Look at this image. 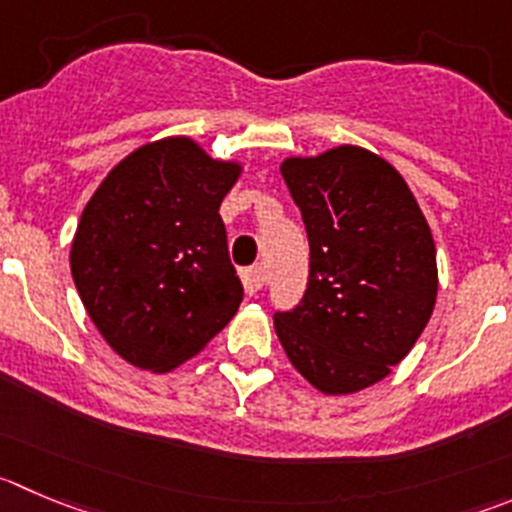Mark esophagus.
Segmentation results:
<instances>
[{
    "label": "esophagus",
    "instance_id": "esophagus-1",
    "mask_svg": "<svg viewBox=\"0 0 512 512\" xmlns=\"http://www.w3.org/2000/svg\"><path fill=\"white\" fill-rule=\"evenodd\" d=\"M241 281H243V289H246L248 294H259L266 284L264 269H261V266H253V269L241 271Z\"/></svg>",
    "mask_w": 512,
    "mask_h": 512
}]
</instances>
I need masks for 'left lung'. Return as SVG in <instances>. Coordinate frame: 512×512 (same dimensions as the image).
<instances>
[{"label": "left lung", "instance_id": "8db88e82", "mask_svg": "<svg viewBox=\"0 0 512 512\" xmlns=\"http://www.w3.org/2000/svg\"><path fill=\"white\" fill-rule=\"evenodd\" d=\"M309 236V284L274 326L296 372L324 394L372 387L410 354L437 299L432 231L384 158L339 145L286 158Z\"/></svg>", "mask_w": 512, "mask_h": 512}]
</instances>
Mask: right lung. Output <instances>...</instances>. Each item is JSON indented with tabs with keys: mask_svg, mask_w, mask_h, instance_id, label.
Here are the masks:
<instances>
[{
	"mask_svg": "<svg viewBox=\"0 0 512 512\" xmlns=\"http://www.w3.org/2000/svg\"><path fill=\"white\" fill-rule=\"evenodd\" d=\"M241 165L163 138L120 160L77 223L70 269L92 324L133 367L170 372L233 319L243 286L221 201Z\"/></svg>",
	"mask_w": 512,
	"mask_h": 512,
	"instance_id": "1",
	"label": "right lung"
}]
</instances>
